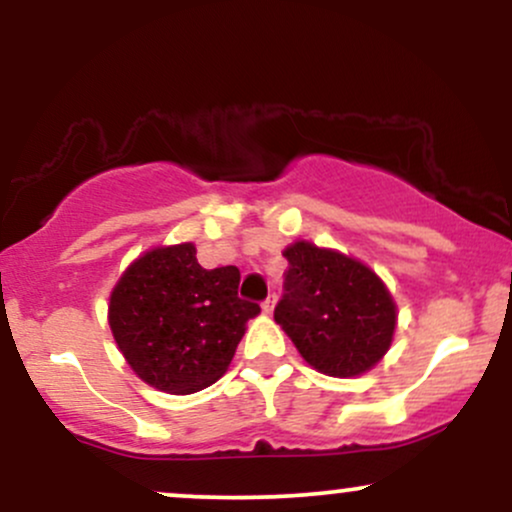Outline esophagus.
Segmentation results:
<instances>
[{"label":"esophagus","instance_id":"34e87169","mask_svg":"<svg viewBox=\"0 0 512 512\" xmlns=\"http://www.w3.org/2000/svg\"><path fill=\"white\" fill-rule=\"evenodd\" d=\"M274 303H276V296H274V293H269V296L267 298H264V301H262V310H264V313H272V310H274Z\"/></svg>","mask_w":512,"mask_h":512}]
</instances>
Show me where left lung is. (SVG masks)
Masks as SVG:
<instances>
[{
	"label": "left lung",
	"instance_id": "left-lung-1",
	"mask_svg": "<svg viewBox=\"0 0 512 512\" xmlns=\"http://www.w3.org/2000/svg\"><path fill=\"white\" fill-rule=\"evenodd\" d=\"M289 269L274 320L310 366L354 378L390 349L397 308L366 264L298 240L284 250Z\"/></svg>",
	"mask_w": 512,
	"mask_h": 512
}]
</instances>
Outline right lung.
Returning <instances> with one entry per match:
<instances>
[{
	"mask_svg": "<svg viewBox=\"0 0 512 512\" xmlns=\"http://www.w3.org/2000/svg\"><path fill=\"white\" fill-rule=\"evenodd\" d=\"M240 269H204L192 243L129 264L110 296V330L134 373L156 390L190 395L221 378L260 305L238 296Z\"/></svg>",
	"mask_w": 512,
	"mask_h": 512,
	"instance_id": "obj_1",
	"label": "right lung"
}]
</instances>
